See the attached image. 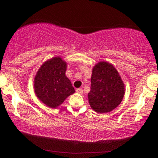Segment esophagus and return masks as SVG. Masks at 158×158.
<instances>
[{
	"label": "esophagus",
	"instance_id": "34e87169",
	"mask_svg": "<svg viewBox=\"0 0 158 158\" xmlns=\"http://www.w3.org/2000/svg\"><path fill=\"white\" fill-rule=\"evenodd\" d=\"M76 91V92H77V93H79V94H82V93H83V92H82V89H81V88L77 89Z\"/></svg>",
	"mask_w": 158,
	"mask_h": 158
}]
</instances>
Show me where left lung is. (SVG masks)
Instances as JSON below:
<instances>
[{"instance_id": "1", "label": "left lung", "mask_w": 158, "mask_h": 158, "mask_svg": "<svg viewBox=\"0 0 158 158\" xmlns=\"http://www.w3.org/2000/svg\"><path fill=\"white\" fill-rule=\"evenodd\" d=\"M125 84L112 64L99 62L92 69L91 90L88 94L91 108L98 113L112 111L122 102Z\"/></svg>"}]
</instances>
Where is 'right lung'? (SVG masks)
I'll list each match as a JSON object with an SVG mask.
<instances>
[{
	"mask_svg": "<svg viewBox=\"0 0 158 158\" xmlns=\"http://www.w3.org/2000/svg\"><path fill=\"white\" fill-rule=\"evenodd\" d=\"M67 63L60 56L46 61L34 78L36 97L52 109L60 106L68 96L75 92L71 82L66 76Z\"/></svg>",
	"mask_w": 158,
	"mask_h": 158,
	"instance_id": "add662e5",
	"label": "right lung"
}]
</instances>
